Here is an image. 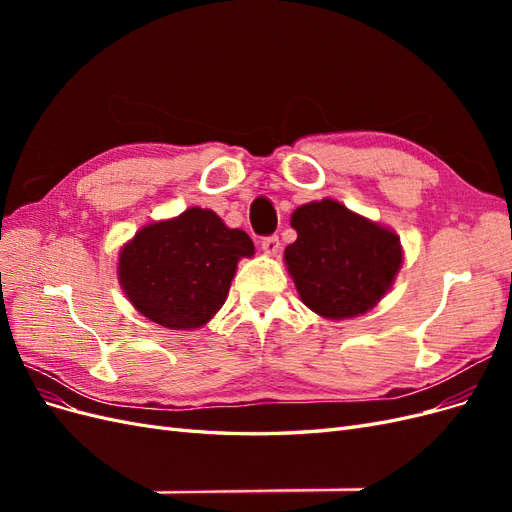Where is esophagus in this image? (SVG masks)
I'll list each match as a JSON object with an SVG mask.
<instances>
[{"label":"esophagus","mask_w":512,"mask_h":512,"mask_svg":"<svg viewBox=\"0 0 512 512\" xmlns=\"http://www.w3.org/2000/svg\"><path fill=\"white\" fill-rule=\"evenodd\" d=\"M260 245H262V252L265 254H269V256H275L277 252H280V237H265L260 241Z\"/></svg>","instance_id":"obj_1"}]
</instances>
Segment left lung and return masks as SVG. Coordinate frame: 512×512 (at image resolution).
I'll return each instance as SVG.
<instances>
[{
  "label": "left lung",
  "mask_w": 512,
  "mask_h": 512,
  "mask_svg": "<svg viewBox=\"0 0 512 512\" xmlns=\"http://www.w3.org/2000/svg\"><path fill=\"white\" fill-rule=\"evenodd\" d=\"M297 241L284 252L301 301L322 318L346 320L374 309L404 262L395 230L350 211L335 198L312 200L290 215Z\"/></svg>",
  "instance_id": "left-lung-1"
}]
</instances>
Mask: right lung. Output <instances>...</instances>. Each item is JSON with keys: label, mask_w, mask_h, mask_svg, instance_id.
Returning <instances> with one entry per match:
<instances>
[{"label": "right lung", "mask_w": 512, "mask_h": 512, "mask_svg": "<svg viewBox=\"0 0 512 512\" xmlns=\"http://www.w3.org/2000/svg\"><path fill=\"white\" fill-rule=\"evenodd\" d=\"M256 247L211 209L143 226L119 250L117 277L138 314L173 331H194L220 312L241 258Z\"/></svg>", "instance_id": "add662e5"}]
</instances>
